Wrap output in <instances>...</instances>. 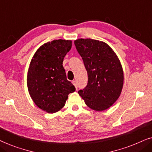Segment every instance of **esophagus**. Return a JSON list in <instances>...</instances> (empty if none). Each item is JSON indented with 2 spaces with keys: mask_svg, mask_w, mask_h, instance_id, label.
<instances>
[{
  "mask_svg": "<svg viewBox=\"0 0 152 152\" xmlns=\"http://www.w3.org/2000/svg\"><path fill=\"white\" fill-rule=\"evenodd\" d=\"M72 84H74V86H75L76 89L77 88V82H76V81H72Z\"/></svg>",
  "mask_w": 152,
  "mask_h": 152,
  "instance_id": "obj_1",
  "label": "esophagus"
}]
</instances>
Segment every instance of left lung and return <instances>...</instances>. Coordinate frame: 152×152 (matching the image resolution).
I'll use <instances>...</instances> for the list:
<instances>
[{"mask_svg":"<svg viewBox=\"0 0 152 152\" xmlns=\"http://www.w3.org/2000/svg\"><path fill=\"white\" fill-rule=\"evenodd\" d=\"M88 73V84L78 91L85 104L96 111L111 107L121 94L124 73L120 59L107 43L91 39L75 41Z\"/></svg>","mask_w":152,"mask_h":152,"instance_id":"obj_1","label":"left lung"}]
</instances>
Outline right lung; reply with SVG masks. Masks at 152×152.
<instances>
[{
  "label": "right lung",
  "instance_id": "1",
  "mask_svg": "<svg viewBox=\"0 0 152 152\" xmlns=\"http://www.w3.org/2000/svg\"><path fill=\"white\" fill-rule=\"evenodd\" d=\"M71 47V40H53L41 45L31 60L27 76L29 93L35 104L47 113L61 110L68 94L75 91L63 66Z\"/></svg>",
  "mask_w": 152,
  "mask_h": 152
}]
</instances>
